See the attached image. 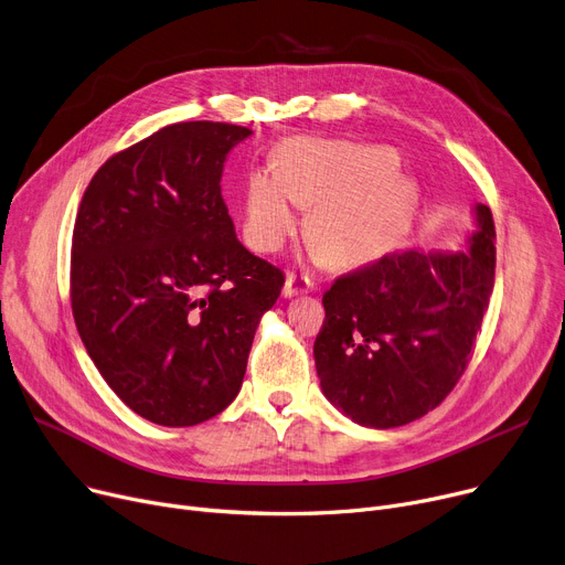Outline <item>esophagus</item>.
Here are the masks:
<instances>
[{
	"mask_svg": "<svg viewBox=\"0 0 565 565\" xmlns=\"http://www.w3.org/2000/svg\"><path fill=\"white\" fill-rule=\"evenodd\" d=\"M313 290V279L309 275H297V273H288L286 284H284V295L286 297H295L302 292H311Z\"/></svg>",
	"mask_w": 565,
	"mask_h": 565,
	"instance_id": "obj_1",
	"label": "esophagus"
}]
</instances>
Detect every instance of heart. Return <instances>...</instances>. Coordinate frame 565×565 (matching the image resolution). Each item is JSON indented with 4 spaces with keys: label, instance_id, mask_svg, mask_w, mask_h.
Listing matches in <instances>:
<instances>
[{
    "label": "heart",
    "instance_id": "1",
    "mask_svg": "<svg viewBox=\"0 0 565 565\" xmlns=\"http://www.w3.org/2000/svg\"><path fill=\"white\" fill-rule=\"evenodd\" d=\"M388 147L295 138L281 145L277 172L258 170L245 191L243 230L252 249L270 254L297 232L299 204L316 206L311 236L324 254L356 266L397 243L413 206Z\"/></svg>",
    "mask_w": 565,
    "mask_h": 565
}]
</instances>
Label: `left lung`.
Returning <instances> with one entry per match:
<instances>
[{
	"mask_svg": "<svg viewBox=\"0 0 565 565\" xmlns=\"http://www.w3.org/2000/svg\"><path fill=\"white\" fill-rule=\"evenodd\" d=\"M468 252L386 254L322 295L313 356L324 397L363 427L436 408L466 372L495 284V224L477 204Z\"/></svg>",
	"mask_w": 565,
	"mask_h": 565,
	"instance_id": "8db88e82",
	"label": "left lung"
}]
</instances>
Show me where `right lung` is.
Masks as SVG:
<instances>
[{
  "mask_svg": "<svg viewBox=\"0 0 565 565\" xmlns=\"http://www.w3.org/2000/svg\"><path fill=\"white\" fill-rule=\"evenodd\" d=\"M252 131L177 122L113 154L72 232L70 299L104 382L163 427L211 420L238 395L284 273L247 252L222 168Z\"/></svg>",
  "mask_w": 565,
  "mask_h": 565,
  "instance_id": "right-lung-1",
  "label": "right lung"
}]
</instances>
